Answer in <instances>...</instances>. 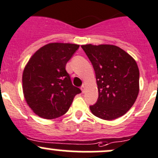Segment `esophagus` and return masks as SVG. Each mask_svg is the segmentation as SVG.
I'll return each mask as SVG.
<instances>
[{"label":"esophagus","instance_id":"esophagus-1","mask_svg":"<svg viewBox=\"0 0 158 158\" xmlns=\"http://www.w3.org/2000/svg\"><path fill=\"white\" fill-rule=\"evenodd\" d=\"M85 85H82V86H81V90H82V92H85Z\"/></svg>","mask_w":158,"mask_h":158}]
</instances>
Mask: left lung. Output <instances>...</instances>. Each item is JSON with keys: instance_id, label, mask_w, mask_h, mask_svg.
Wrapping results in <instances>:
<instances>
[{"instance_id": "8db88e82", "label": "left lung", "mask_w": 158, "mask_h": 158, "mask_svg": "<svg viewBox=\"0 0 158 158\" xmlns=\"http://www.w3.org/2000/svg\"><path fill=\"white\" fill-rule=\"evenodd\" d=\"M92 63L98 85V98L90 106L94 115L114 120L124 115L139 92V69L135 60L114 45L81 46Z\"/></svg>"}]
</instances>
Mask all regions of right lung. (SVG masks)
Returning a JSON list of instances; mask_svg holds the SVG:
<instances>
[{"label":"right lung","instance_id":"obj_1","mask_svg":"<svg viewBox=\"0 0 158 158\" xmlns=\"http://www.w3.org/2000/svg\"><path fill=\"white\" fill-rule=\"evenodd\" d=\"M79 45L52 43L38 49L22 77L25 100L33 112L46 119L64 114L81 90L71 82L66 65Z\"/></svg>","mask_w":158,"mask_h":158}]
</instances>
